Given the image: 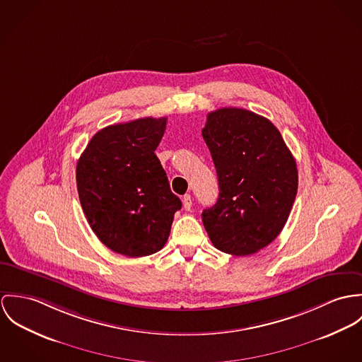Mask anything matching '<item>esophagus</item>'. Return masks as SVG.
<instances>
[{
	"label": "esophagus",
	"instance_id": "obj_1",
	"mask_svg": "<svg viewBox=\"0 0 362 362\" xmlns=\"http://www.w3.org/2000/svg\"><path fill=\"white\" fill-rule=\"evenodd\" d=\"M182 202H183V208H185L186 211H190V208H192V197H190L189 194L183 196V199H182Z\"/></svg>",
	"mask_w": 362,
	"mask_h": 362
}]
</instances>
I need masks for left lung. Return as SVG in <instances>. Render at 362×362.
<instances>
[{"label": "left lung", "mask_w": 362, "mask_h": 362, "mask_svg": "<svg viewBox=\"0 0 362 362\" xmlns=\"http://www.w3.org/2000/svg\"><path fill=\"white\" fill-rule=\"evenodd\" d=\"M202 137L219 185L204 228L218 250L255 254L286 225L298 186L296 160L272 122L243 108L209 112Z\"/></svg>", "instance_id": "1"}]
</instances>
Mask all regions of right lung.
Instances as JSON below:
<instances>
[{"mask_svg": "<svg viewBox=\"0 0 362 362\" xmlns=\"http://www.w3.org/2000/svg\"><path fill=\"white\" fill-rule=\"evenodd\" d=\"M166 118H141L97 132L78 161L83 212L95 236L126 257L160 251L182 208L156 150Z\"/></svg>", "mask_w": 362, "mask_h": 362, "instance_id": "obj_1", "label": "right lung"}]
</instances>
